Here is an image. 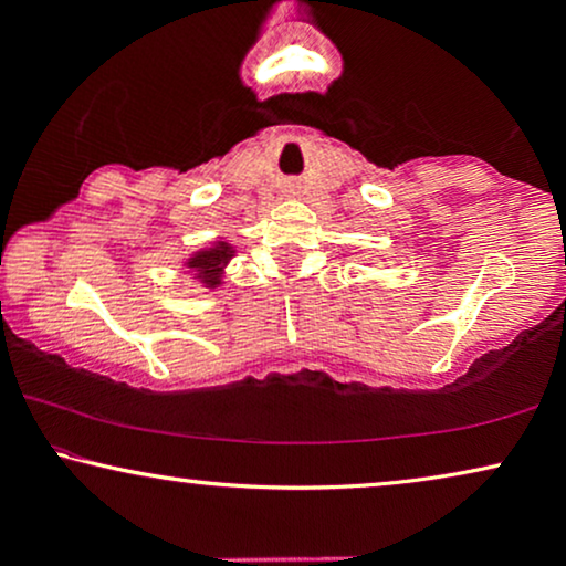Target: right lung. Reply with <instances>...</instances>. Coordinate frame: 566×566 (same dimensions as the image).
I'll use <instances>...</instances> for the list:
<instances>
[{
    "label": "right lung",
    "mask_w": 566,
    "mask_h": 566,
    "mask_svg": "<svg viewBox=\"0 0 566 566\" xmlns=\"http://www.w3.org/2000/svg\"><path fill=\"white\" fill-rule=\"evenodd\" d=\"M231 247L219 242L216 247H211V250H203L198 252L196 258H190L188 268H192L198 273L200 281H203L208 289H213V285L221 283V273H223V265L231 260Z\"/></svg>",
    "instance_id": "obj_1"
}]
</instances>
